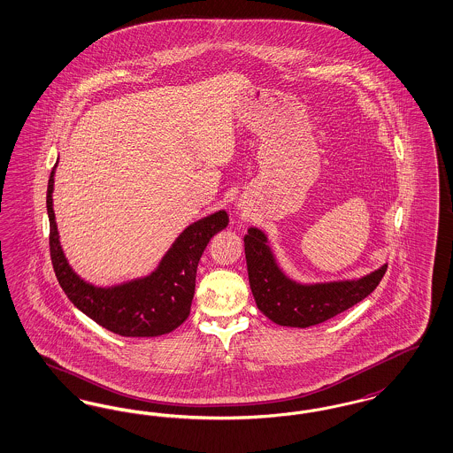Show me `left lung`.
Masks as SVG:
<instances>
[{"mask_svg": "<svg viewBox=\"0 0 453 453\" xmlns=\"http://www.w3.org/2000/svg\"><path fill=\"white\" fill-rule=\"evenodd\" d=\"M244 253L256 305L281 326L307 328L342 313L376 290L388 270L384 263L359 278L302 283L280 266L268 235L257 227L244 235Z\"/></svg>", "mask_w": 453, "mask_h": 453, "instance_id": "1", "label": "left lung"}]
</instances>
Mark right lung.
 I'll list each match as a JSON object with an SVG mask.
<instances>
[{
  "instance_id": "1",
  "label": "right lung",
  "mask_w": 453,
  "mask_h": 453,
  "mask_svg": "<svg viewBox=\"0 0 453 453\" xmlns=\"http://www.w3.org/2000/svg\"><path fill=\"white\" fill-rule=\"evenodd\" d=\"M54 170L47 188L50 256L55 276L67 298L96 324L123 337H158L180 326L190 315L197 265L212 235L226 229L229 216L218 211L187 226L146 276L112 287H96L73 272L62 250L54 212Z\"/></svg>"
}]
</instances>
